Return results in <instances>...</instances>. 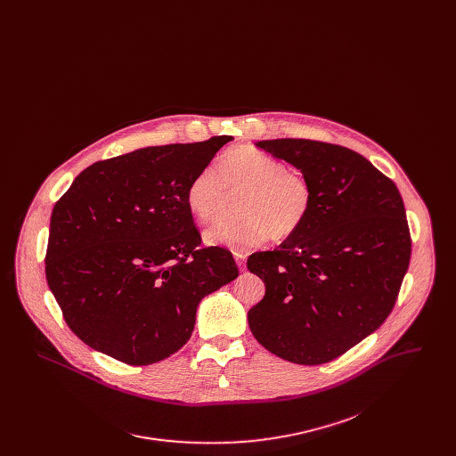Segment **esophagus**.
<instances>
[{"label":"esophagus","instance_id":"34e87169","mask_svg":"<svg viewBox=\"0 0 456 456\" xmlns=\"http://www.w3.org/2000/svg\"><path fill=\"white\" fill-rule=\"evenodd\" d=\"M234 258H236V263H238L239 270L244 272L246 270V255L244 253H234Z\"/></svg>","mask_w":456,"mask_h":456}]
</instances>
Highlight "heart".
I'll list each match as a JSON object with an SVG mask.
<instances>
[{"label": "heart", "mask_w": 456, "mask_h": 456, "mask_svg": "<svg viewBox=\"0 0 456 456\" xmlns=\"http://www.w3.org/2000/svg\"><path fill=\"white\" fill-rule=\"evenodd\" d=\"M227 193L238 195L236 220H224L205 232L210 246L234 251L258 248L268 239L285 240L303 229L313 210L314 190L307 175L268 153L238 147L220 155L216 169L205 167L188 183L190 214L208 224L220 217Z\"/></svg>", "instance_id": "1"}]
</instances>
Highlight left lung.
I'll return each mask as SVG.
<instances>
[{
	"label": "left lung",
	"instance_id": "obj_1",
	"mask_svg": "<svg viewBox=\"0 0 456 456\" xmlns=\"http://www.w3.org/2000/svg\"><path fill=\"white\" fill-rule=\"evenodd\" d=\"M256 147L307 175L314 203L296 236L248 258L266 287L248 323L285 361L325 364L383 325L396 303L412 251L403 200L390 177L346 147L303 138Z\"/></svg>",
	"mask_w": 456,
	"mask_h": 456
}]
</instances>
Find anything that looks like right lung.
Wrapping results in <instances>:
<instances>
[{
	"label": "right lung",
	"mask_w": 456,
	"mask_h": 456,
	"mask_svg": "<svg viewBox=\"0 0 456 456\" xmlns=\"http://www.w3.org/2000/svg\"><path fill=\"white\" fill-rule=\"evenodd\" d=\"M232 136L147 147L77 175L51 216L45 279L88 347L149 366L183 347L200 301L239 275L231 251L201 248L184 193Z\"/></svg>",
	"instance_id": "obj_1"
}]
</instances>
